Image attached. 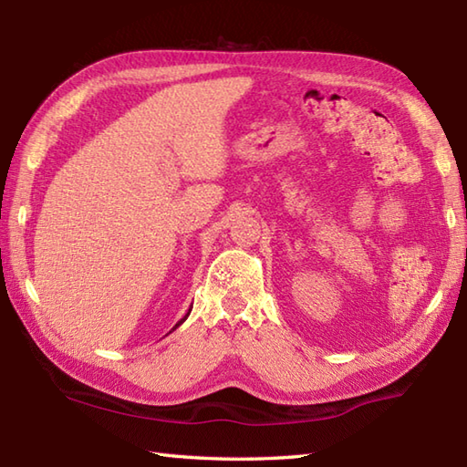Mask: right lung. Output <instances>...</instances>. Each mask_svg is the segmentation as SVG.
<instances>
[{"mask_svg":"<svg viewBox=\"0 0 467 467\" xmlns=\"http://www.w3.org/2000/svg\"><path fill=\"white\" fill-rule=\"evenodd\" d=\"M191 311H192V306H191V309H188V313H186V315H184V317H182V319H181V321H178V323H176V325H174V329H176V327H178V325H182V323H184V321H186V317H188V315H191ZM174 329H172V331H174Z\"/></svg>","mask_w":467,"mask_h":467,"instance_id":"1","label":"right lung"}]
</instances>
